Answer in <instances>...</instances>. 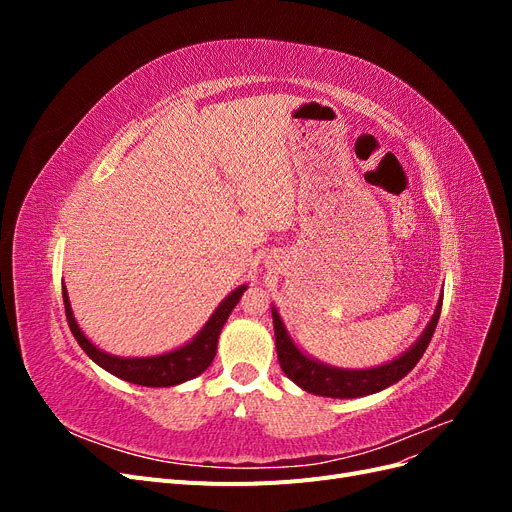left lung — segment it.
Here are the masks:
<instances>
[{
	"label": "left lung",
	"instance_id": "1",
	"mask_svg": "<svg viewBox=\"0 0 512 512\" xmlns=\"http://www.w3.org/2000/svg\"><path fill=\"white\" fill-rule=\"evenodd\" d=\"M440 312H442V301L438 303L436 314H433L429 327L425 329L421 339H418L406 354H401L399 359L374 369H335L309 359V356H305L303 352L294 348L290 337L286 335L284 322L280 320V316H277V309H273L277 361H280L284 374L307 393L322 395V397H339V399L378 393L386 389V386H391L397 380L408 376L412 367L421 361V356L425 354L431 342L433 331L438 327Z\"/></svg>",
	"mask_w": 512,
	"mask_h": 512
}]
</instances>
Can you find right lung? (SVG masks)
I'll return each instance as SVG.
<instances>
[{
	"mask_svg": "<svg viewBox=\"0 0 512 512\" xmlns=\"http://www.w3.org/2000/svg\"><path fill=\"white\" fill-rule=\"evenodd\" d=\"M243 292H245V286L230 292V297L215 309V314L205 324V329L200 331L188 346H183L175 352L160 354V356H147V359H119V356L106 354L91 344L89 339L81 333L79 324H76L72 316L70 301L66 297V288H64V307H66V320L70 324L74 339L87 352L89 359L96 361L102 369L108 371V374H113L132 384H141V386H175L200 376L211 365L215 350H218L220 331L232 309H235V305L239 303Z\"/></svg>",
	"mask_w": 512,
	"mask_h": 512,
	"instance_id": "obj_1",
	"label": "right lung"
}]
</instances>
